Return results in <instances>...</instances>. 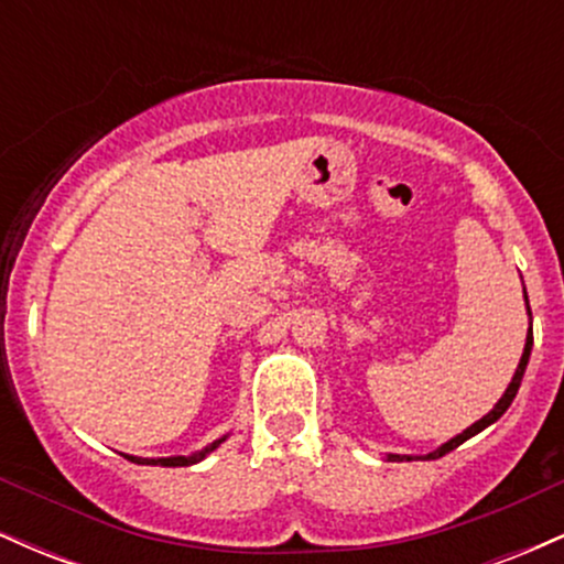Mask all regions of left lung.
<instances>
[{"instance_id":"8db88e82","label":"left lung","mask_w":564,"mask_h":564,"mask_svg":"<svg viewBox=\"0 0 564 564\" xmlns=\"http://www.w3.org/2000/svg\"><path fill=\"white\" fill-rule=\"evenodd\" d=\"M522 294H525L528 321L533 323V315H530V302H528V291H525V286H522ZM530 349H533V328H528L525 349H522V358H520V364H517V371H514V377H511V381H509L507 392L501 394V400H498V403H496L494 408H490L488 413H485L480 422H475L471 426H467V430H464V432H458L456 437H451L448 443H443V445H440V448H435L432 453H426V456H400V453H387V462H432V458L445 456V453H451L453 448H458V445H462V443H467L469 437H475L477 432L485 430V426H490L494 422H498V419H501L503 413H507V408L511 405V400H514L517 390H520L522 377H525V368H528V360H530Z\"/></svg>"}]
</instances>
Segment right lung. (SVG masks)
Listing matches in <instances>:
<instances>
[{
  "label": "right lung",
  "mask_w": 564,
  "mask_h": 564,
  "mask_svg": "<svg viewBox=\"0 0 564 564\" xmlns=\"http://www.w3.org/2000/svg\"><path fill=\"white\" fill-rule=\"evenodd\" d=\"M225 440H228V435L217 437L215 443H209V445H206V448H200V451H196V453H191V456H166V458H142V456H127V458H129V462H134V464H145V467H191V464H198V462H204V458L209 456L212 451H217L219 445L225 443Z\"/></svg>",
  "instance_id": "right-lung-1"
}]
</instances>
